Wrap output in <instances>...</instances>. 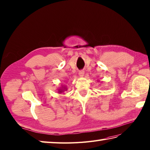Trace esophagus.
Wrapping results in <instances>:
<instances>
[{"label":"esophagus","mask_w":150,"mask_h":150,"mask_svg":"<svg viewBox=\"0 0 150 150\" xmlns=\"http://www.w3.org/2000/svg\"><path fill=\"white\" fill-rule=\"evenodd\" d=\"M79 75L80 76H83V75H84V71L83 70H81L79 71Z\"/></svg>","instance_id":"obj_1"}]
</instances>
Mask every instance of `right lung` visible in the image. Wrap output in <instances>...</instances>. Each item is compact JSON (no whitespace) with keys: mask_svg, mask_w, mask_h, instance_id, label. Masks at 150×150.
I'll return each mask as SVG.
<instances>
[{"mask_svg":"<svg viewBox=\"0 0 150 150\" xmlns=\"http://www.w3.org/2000/svg\"><path fill=\"white\" fill-rule=\"evenodd\" d=\"M64 90H67V88H64V87H62V88L59 89V91H58L59 92H58V93H61L62 92H64Z\"/></svg>","mask_w":150,"mask_h":150,"instance_id":"add662e5","label":"right lung"}]
</instances>
